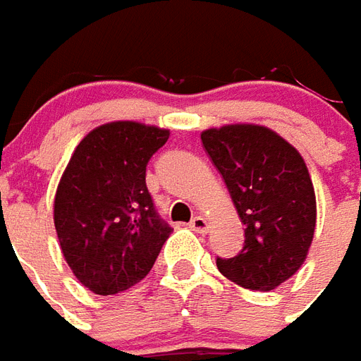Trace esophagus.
Masks as SVG:
<instances>
[{"mask_svg":"<svg viewBox=\"0 0 361 361\" xmlns=\"http://www.w3.org/2000/svg\"><path fill=\"white\" fill-rule=\"evenodd\" d=\"M188 226H190V229H192V231H196V233H202V235L208 233V221H206V219H204L202 216L194 217Z\"/></svg>","mask_w":361,"mask_h":361,"instance_id":"34e87169","label":"esophagus"}]
</instances>
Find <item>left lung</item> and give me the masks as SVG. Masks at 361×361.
<instances>
[{"mask_svg": "<svg viewBox=\"0 0 361 361\" xmlns=\"http://www.w3.org/2000/svg\"><path fill=\"white\" fill-rule=\"evenodd\" d=\"M200 137L245 226L243 249L217 258V268L243 288L274 290L303 264L315 233V190L305 161L264 126L212 128Z\"/></svg>", "mask_w": 361, "mask_h": 361, "instance_id": "1", "label": "left lung"}]
</instances>
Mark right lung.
<instances>
[{
	"label": "right lung",
	"mask_w": 361,
	"mask_h": 361,
	"mask_svg": "<svg viewBox=\"0 0 361 361\" xmlns=\"http://www.w3.org/2000/svg\"><path fill=\"white\" fill-rule=\"evenodd\" d=\"M167 130L111 122L79 142L54 200L63 258L85 288L112 295L144 280L171 226L145 186V167Z\"/></svg>",
	"instance_id": "obj_1"
}]
</instances>
